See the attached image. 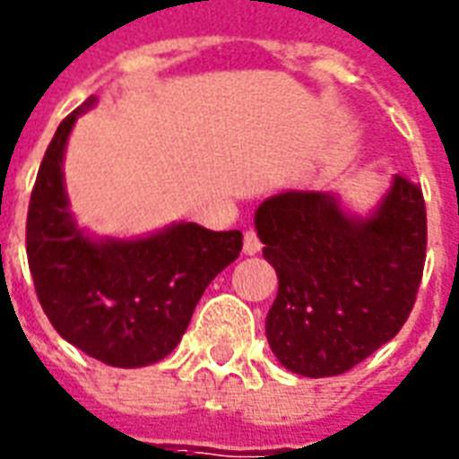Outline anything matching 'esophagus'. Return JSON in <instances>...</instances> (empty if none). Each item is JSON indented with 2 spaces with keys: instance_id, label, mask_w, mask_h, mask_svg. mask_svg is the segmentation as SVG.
<instances>
[{
  "instance_id": "esophagus-1",
  "label": "esophagus",
  "mask_w": 459,
  "mask_h": 459,
  "mask_svg": "<svg viewBox=\"0 0 459 459\" xmlns=\"http://www.w3.org/2000/svg\"><path fill=\"white\" fill-rule=\"evenodd\" d=\"M259 249H262V242H259L255 230H247V233H245V240H242V252L252 256V255H256Z\"/></svg>"
}]
</instances>
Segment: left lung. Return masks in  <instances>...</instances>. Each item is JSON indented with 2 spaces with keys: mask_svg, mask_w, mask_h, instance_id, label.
I'll list each match as a JSON object with an SVG mask.
<instances>
[{
  "mask_svg": "<svg viewBox=\"0 0 459 459\" xmlns=\"http://www.w3.org/2000/svg\"><path fill=\"white\" fill-rule=\"evenodd\" d=\"M264 259L278 273L266 339L285 370L334 377L403 327L422 281V188L394 177L368 214L334 191H285L255 212Z\"/></svg>",
  "mask_w": 459,
  "mask_h": 459,
  "instance_id": "8db88e82",
  "label": "left lung"
}]
</instances>
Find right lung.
I'll list each match as a JSON object with an SVG mask.
<instances>
[{
	"instance_id": "1",
	"label": "right lung",
	"mask_w": 459,
	"mask_h": 459,
	"mask_svg": "<svg viewBox=\"0 0 459 459\" xmlns=\"http://www.w3.org/2000/svg\"><path fill=\"white\" fill-rule=\"evenodd\" d=\"M89 96L58 125L28 210V264L56 333L113 368H143L177 349L195 304L242 249L240 230L174 221L145 236H96L65 191V148Z\"/></svg>"
}]
</instances>
